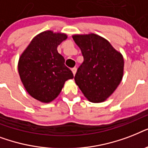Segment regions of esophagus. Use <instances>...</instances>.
Masks as SVG:
<instances>
[{"mask_svg": "<svg viewBox=\"0 0 148 148\" xmlns=\"http://www.w3.org/2000/svg\"><path fill=\"white\" fill-rule=\"evenodd\" d=\"M71 71H72V73H73V74H74V75H75V74H76V72H77L76 67H74V68H72Z\"/></svg>", "mask_w": 148, "mask_h": 148, "instance_id": "1", "label": "esophagus"}]
</instances>
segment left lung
Returning a JSON list of instances; mask_svg holds the SVG:
<instances>
[{
	"label": "left lung",
	"mask_w": 148,
	"mask_h": 148,
	"mask_svg": "<svg viewBox=\"0 0 148 148\" xmlns=\"http://www.w3.org/2000/svg\"><path fill=\"white\" fill-rule=\"evenodd\" d=\"M72 38L84 57V62L74 77L75 83L89 101H105L122 81L123 55L108 40L96 34H76Z\"/></svg>",
	"instance_id": "8db88e82"
}]
</instances>
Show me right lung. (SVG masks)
<instances>
[{"mask_svg":"<svg viewBox=\"0 0 148 148\" xmlns=\"http://www.w3.org/2000/svg\"><path fill=\"white\" fill-rule=\"evenodd\" d=\"M67 38L65 33L43 31L31 40L20 56L17 68L21 81L27 92L42 103L53 101L65 82L74 78L57 50Z\"/></svg>","mask_w":148,"mask_h":148,"instance_id":"add662e5","label":"right lung"}]
</instances>
